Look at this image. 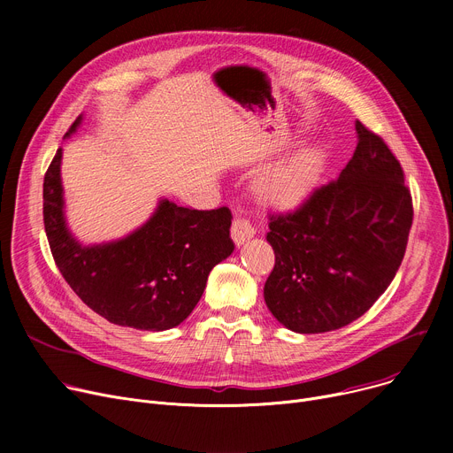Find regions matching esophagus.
Returning <instances> with one entry per match:
<instances>
[{
  "label": "esophagus",
  "instance_id": "34e87169",
  "mask_svg": "<svg viewBox=\"0 0 453 453\" xmlns=\"http://www.w3.org/2000/svg\"><path fill=\"white\" fill-rule=\"evenodd\" d=\"M231 236L236 246H244L250 239L255 236V227L246 219H236L231 226Z\"/></svg>",
  "mask_w": 453,
  "mask_h": 453
}]
</instances>
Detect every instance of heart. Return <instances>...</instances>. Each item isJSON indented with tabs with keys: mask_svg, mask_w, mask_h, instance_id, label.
Wrapping results in <instances>:
<instances>
[{
	"mask_svg": "<svg viewBox=\"0 0 453 453\" xmlns=\"http://www.w3.org/2000/svg\"><path fill=\"white\" fill-rule=\"evenodd\" d=\"M323 159L325 154L318 145L297 149L255 180L257 196L272 205L290 207L299 203L312 190Z\"/></svg>",
	"mask_w": 453,
	"mask_h": 453,
	"instance_id": "heart-1",
	"label": "heart"
}]
</instances>
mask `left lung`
I'll return each instance as SVG.
<instances>
[{"label":"left lung","instance_id":"1","mask_svg":"<svg viewBox=\"0 0 453 453\" xmlns=\"http://www.w3.org/2000/svg\"><path fill=\"white\" fill-rule=\"evenodd\" d=\"M358 145L338 180L270 219L275 266L265 284L273 318L297 334L364 316L395 279L413 222L411 195L386 142L354 123Z\"/></svg>","mask_w":453,"mask_h":453}]
</instances>
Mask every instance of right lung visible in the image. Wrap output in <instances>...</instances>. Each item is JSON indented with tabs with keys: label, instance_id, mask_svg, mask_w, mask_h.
<instances>
[{
	"label": "right lung",
	"instance_id": "add662e5",
	"mask_svg": "<svg viewBox=\"0 0 453 453\" xmlns=\"http://www.w3.org/2000/svg\"><path fill=\"white\" fill-rule=\"evenodd\" d=\"M82 115L64 139L75 134ZM62 149L43 178V224L55 263L73 292L110 323L161 332L195 311L211 270L234 244L227 207L196 211L159 198L150 219L121 239L82 244L65 220Z\"/></svg>",
	"mask_w": 453,
	"mask_h": 453
}]
</instances>
